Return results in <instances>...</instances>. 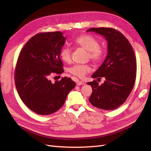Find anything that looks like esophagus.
Segmentation results:
<instances>
[{"mask_svg": "<svg viewBox=\"0 0 151 151\" xmlns=\"http://www.w3.org/2000/svg\"><path fill=\"white\" fill-rule=\"evenodd\" d=\"M76 83L77 86H81V85H84L85 83L83 81H79V80H77L76 81Z\"/></svg>", "mask_w": 151, "mask_h": 151, "instance_id": "esophagus-1", "label": "esophagus"}]
</instances>
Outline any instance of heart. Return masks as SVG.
<instances>
[{
	"mask_svg": "<svg viewBox=\"0 0 151 151\" xmlns=\"http://www.w3.org/2000/svg\"><path fill=\"white\" fill-rule=\"evenodd\" d=\"M74 43L77 46H79L88 52V57L94 62H98L103 58L104 51L99 47L98 41L89 35H81L77 37ZM71 49L68 47L62 48L60 53L62 60L66 63L71 61ZM91 70V67L87 64H76L68 68L70 74L79 77H83L87 73Z\"/></svg>",
	"mask_w": 151,
	"mask_h": 151,
	"instance_id": "b5f03b06",
	"label": "heart"
}]
</instances>
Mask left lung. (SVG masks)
<instances>
[{
    "mask_svg": "<svg viewBox=\"0 0 151 151\" xmlns=\"http://www.w3.org/2000/svg\"><path fill=\"white\" fill-rule=\"evenodd\" d=\"M103 36L108 42V52L101 65L92 75L93 78L104 77L99 85L95 80L88 83L93 93L89 99L94 106L112 110L124 103L134 88L137 63L130 43L120 32L109 28H90L86 32Z\"/></svg>",
    "mask_w": 151,
    "mask_h": 151,
    "instance_id": "1",
    "label": "left lung"
}]
</instances>
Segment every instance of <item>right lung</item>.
Returning <instances> with one entry per match:
<instances>
[{"label":"right lung","mask_w":151,"mask_h":151,"mask_svg":"<svg viewBox=\"0 0 151 151\" xmlns=\"http://www.w3.org/2000/svg\"><path fill=\"white\" fill-rule=\"evenodd\" d=\"M60 31L38 33L22 48L15 71V84L22 101L41 115L58 111L68 93L75 88L70 78L63 77L52 83L53 73L63 72L60 53L66 38Z\"/></svg>","instance_id":"obj_1"}]
</instances>
